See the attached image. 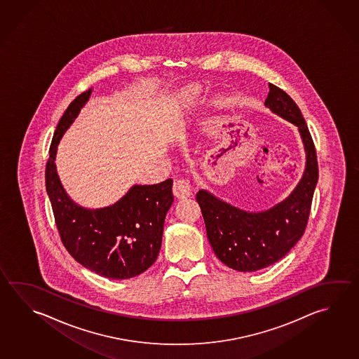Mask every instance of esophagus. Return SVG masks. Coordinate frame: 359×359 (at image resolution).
<instances>
[{
	"label": "esophagus",
	"mask_w": 359,
	"mask_h": 359,
	"mask_svg": "<svg viewBox=\"0 0 359 359\" xmlns=\"http://www.w3.org/2000/svg\"><path fill=\"white\" fill-rule=\"evenodd\" d=\"M173 194L178 198H187L192 194V186L187 180H176L173 182Z\"/></svg>",
	"instance_id": "34e87169"
}]
</instances>
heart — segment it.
<instances>
[{
  "mask_svg": "<svg viewBox=\"0 0 359 359\" xmlns=\"http://www.w3.org/2000/svg\"><path fill=\"white\" fill-rule=\"evenodd\" d=\"M186 106L184 104H176L172 109V121H180V118H182L183 112H184Z\"/></svg>",
  "mask_w": 359,
  "mask_h": 359,
  "instance_id": "b5f03b06",
  "label": "heart"
}]
</instances>
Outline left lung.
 Segmentation results:
<instances>
[{
	"label": "left lung",
	"instance_id": "1",
	"mask_svg": "<svg viewBox=\"0 0 359 359\" xmlns=\"http://www.w3.org/2000/svg\"><path fill=\"white\" fill-rule=\"evenodd\" d=\"M266 106L296 125L305 145L306 168L294 192L264 212L236 209L205 189L196 195L216 257L228 267L241 272L268 267L294 248L305 233L319 178L313 137L299 106L273 83H269Z\"/></svg>",
	"mask_w": 359,
	"mask_h": 359
}]
</instances>
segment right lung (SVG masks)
Returning a JSON list of instances; mask_svg holds the SVG:
<instances>
[{
  "mask_svg": "<svg viewBox=\"0 0 359 359\" xmlns=\"http://www.w3.org/2000/svg\"><path fill=\"white\" fill-rule=\"evenodd\" d=\"M90 95L91 90L74 98L59 120L46 162V192L68 253L95 273L126 280L143 273L159 255L164 219L173 203V181L168 178L150 186L135 184L118 203L104 209H83L73 203L60 184L54 159L60 137Z\"/></svg>",
  "mask_w": 359,
  "mask_h": 359,
  "instance_id": "add662e5",
  "label": "right lung"
}]
</instances>
